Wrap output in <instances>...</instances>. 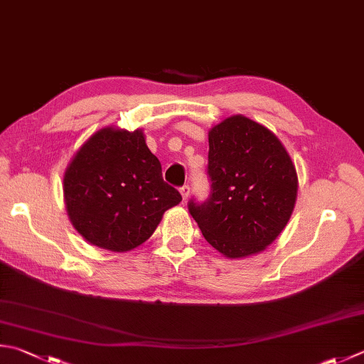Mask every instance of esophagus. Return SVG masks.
<instances>
[{
    "mask_svg": "<svg viewBox=\"0 0 364 364\" xmlns=\"http://www.w3.org/2000/svg\"><path fill=\"white\" fill-rule=\"evenodd\" d=\"M181 195H182L183 200H187L188 195H190V185L188 183L182 185V187H181Z\"/></svg>",
    "mask_w": 364,
    "mask_h": 364,
    "instance_id": "esophagus-1",
    "label": "esophagus"
}]
</instances>
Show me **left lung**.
<instances>
[{"instance_id":"left-lung-1","label":"left lung","mask_w":364,"mask_h":364,"mask_svg":"<svg viewBox=\"0 0 364 364\" xmlns=\"http://www.w3.org/2000/svg\"><path fill=\"white\" fill-rule=\"evenodd\" d=\"M208 200L188 212L214 249L230 258L262 252L285 228L298 193L290 155L259 123L235 115L209 132Z\"/></svg>"}]
</instances>
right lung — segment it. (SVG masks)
Here are the masks:
<instances>
[{"instance_id":"1","label":"right lung","mask_w":364,"mask_h":364,"mask_svg":"<svg viewBox=\"0 0 364 364\" xmlns=\"http://www.w3.org/2000/svg\"><path fill=\"white\" fill-rule=\"evenodd\" d=\"M68 215L88 242L127 252L146 242L182 201L139 129L105 128L79 149L63 179Z\"/></svg>"}]
</instances>
